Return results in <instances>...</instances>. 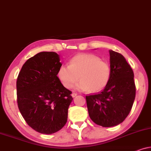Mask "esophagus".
I'll list each match as a JSON object with an SVG mask.
<instances>
[{"label":"esophagus","instance_id":"34e87169","mask_svg":"<svg viewBox=\"0 0 151 151\" xmlns=\"http://www.w3.org/2000/svg\"><path fill=\"white\" fill-rule=\"evenodd\" d=\"M77 96V94H76V93L73 92V94H72V96H73V98H74V97H75V96Z\"/></svg>","mask_w":151,"mask_h":151}]
</instances>
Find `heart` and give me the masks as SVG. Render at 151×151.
I'll return each mask as SVG.
<instances>
[{
	"label": "heart",
	"mask_w": 151,
	"mask_h": 151,
	"mask_svg": "<svg viewBox=\"0 0 151 151\" xmlns=\"http://www.w3.org/2000/svg\"><path fill=\"white\" fill-rule=\"evenodd\" d=\"M111 68L107 61L101 60L96 55L78 54L69 61V65H61L57 71V77L65 88L70 89L80 78L75 88L98 92L103 90L109 82Z\"/></svg>",
	"instance_id": "1"
}]
</instances>
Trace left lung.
Returning a JSON list of instances; mask_svg holds the SVG:
<instances>
[{
	"label": "left lung",
	"instance_id": "1",
	"mask_svg": "<svg viewBox=\"0 0 151 151\" xmlns=\"http://www.w3.org/2000/svg\"><path fill=\"white\" fill-rule=\"evenodd\" d=\"M111 76L101 92L86 96L89 116L103 127L122 123L130 113L135 97L134 74L119 52L109 50Z\"/></svg>",
	"mask_w": 151,
	"mask_h": 151
}]
</instances>
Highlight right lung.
I'll list each match as a JSON object with an SVG mask.
<instances>
[{"mask_svg": "<svg viewBox=\"0 0 151 151\" xmlns=\"http://www.w3.org/2000/svg\"><path fill=\"white\" fill-rule=\"evenodd\" d=\"M59 55L41 52L29 58L17 78V103L29 127L43 134H52L67 122L72 92L57 77Z\"/></svg>", "mask_w": 151, "mask_h": 151, "instance_id": "add662e5", "label": "right lung"}]
</instances>
